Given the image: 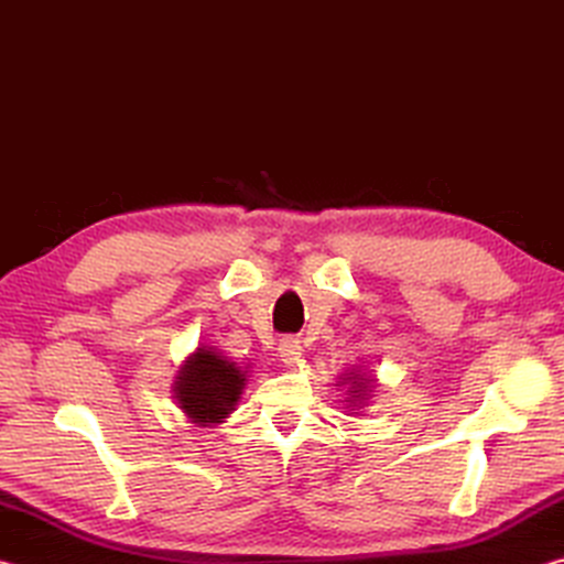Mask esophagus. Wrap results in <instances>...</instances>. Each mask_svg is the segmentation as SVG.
I'll list each match as a JSON object with an SVG mask.
<instances>
[{"instance_id":"34e87169","label":"esophagus","mask_w":564,"mask_h":564,"mask_svg":"<svg viewBox=\"0 0 564 564\" xmlns=\"http://www.w3.org/2000/svg\"><path fill=\"white\" fill-rule=\"evenodd\" d=\"M279 356H281V360L285 362V366H295V362H299L301 356H303L301 340L283 338V340L279 343Z\"/></svg>"}]
</instances>
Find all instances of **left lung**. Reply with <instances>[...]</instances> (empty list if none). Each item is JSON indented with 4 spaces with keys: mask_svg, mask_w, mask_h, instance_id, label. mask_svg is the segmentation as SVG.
Segmentation results:
<instances>
[{
    "mask_svg": "<svg viewBox=\"0 0 564 564\" xmlns=\"http://www.w3.org/2000/svg\"><path fill=\"white\" fill-rule=\"evenodd\" d=\"M373 383H376L373 378L360 373V370H356V368L346 370V373L340 376L338 386H346V400H343V403H348L350 413H356V410L366 408V400L370 398V393H373Z\"/></svg>",
    "mask_w": 564,
    "mask_h": 564,
    "instance_id": "obj_1",
    "label": "left lung"
}]
</instances>
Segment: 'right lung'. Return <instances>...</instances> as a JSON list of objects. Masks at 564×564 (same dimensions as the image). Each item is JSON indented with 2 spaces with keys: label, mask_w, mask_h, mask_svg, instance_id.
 Wrapping results in <instances>:
<instances>
[{
  "label": "right lung",
  "mask_w": 564,
  "mask_h": 564,
  "mask_svg": "<svg viewBox=\"0 0 564 564\" xmlns=\"http://www.w3.org/2000/svg\"><path fill=\"white\" fill-rule=\"evenodd\" d=\"M174 400L188 423L212 427L234 413L246 388V370L214 346L196 348L181 362L174 380Z\"/></svg>",
  "instance_id": "obj_1"
}]
</instances>
